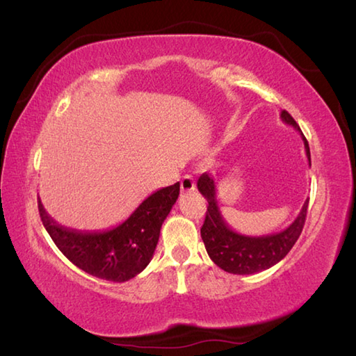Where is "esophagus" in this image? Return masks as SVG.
Segmentation results:
<instances>
[{
  "label": "esophagus",
  "instance_id": "1",
  "mask_svg": "<svg viewBox=\"0 0 356 356\" xmlns=\"http://www.w3.org/2000/svg\"><path fill=\"white\" fill-rule=\"evenodd\" d=\"M195 191V179L191 177V175H184L181 178V192H192Z\"/></svg>",
  "mask_w": 356,
  "mask_h": 356
}]
</instances>
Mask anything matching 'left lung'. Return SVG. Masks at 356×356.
Segmentation results:
<instances>
[{
    "instance_id": "1",
    "label": "left lung",
    "mask_w": 356,
    "mask_h": 356,
    "mask_svg": "<svg viewBox=\"0 0 356 356\" xmlns=\"http://www.w3.org/2000/svg\"><path fill=\"white\" fill-rule=\"evenodd\" d=\"M282 120L291 124L292 128L300 131L294 118L288 111H282ZM302 134V133H300ZM303 137L305 152L308 156L311 165V154L308 142ZM197 188L200 194L208 200V211L202 227V239L207 247L209 258L228 273L234 275H252V273L263 272L269 267L280 263L300 236L305 219H307L308 200L305 202L300 214L291 225L280 233H272L266 236H245L236 233L223 220L216 197V183L208 173H203L197 181Z\"/></svg>"
}]
</instances>
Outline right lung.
<instances>
[{"label":"right lung","instance_id":"obj_1","mask_svg":"<svg viewBox=\"0 0 356 356\" xmlns=\"http://www.w3.org/2000/svg\"><path fill=\"white\" fill-rule=\"evenodd\" d=\"M179 195V183L147 197L120 225L106 232H78L56 223L39 200L43 227L56 247L90 275L108 282H128L153 258L161 227Z\"/></svg>","mask_w":356,"mask_h":356}]
</instances>
